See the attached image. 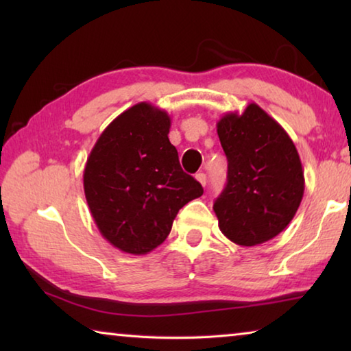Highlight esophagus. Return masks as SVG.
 Returning <instances> with one entry per match:
<instances>
[{
    "instance_id": "obj_1",
    "label": "esophagus",
    "mask_w": 351,
    "mask_h": 351,
    "mask_svg": "<svg viewBox=\"0 0 351 351\" xmlns=\"http://www.w3.org/2000/svg\"><path fill=\"white\" fill-rule=\"evenodd\" d=\"M195 178H197V181H198L203 187L207 184V176H206L204 173H197V175H195Z\"/></svg>"
}]
</instances>
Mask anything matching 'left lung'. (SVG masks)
Wrapping results in <instances>:
<instances>
[{
	"mask_svg": "<svg viewBox=\"0 0 351 351\" xmlns=\"http://www.w3.org/2000/svg\"><path fill=\"white\" fill-rule=\"evenodd\" d=\"M228 182L213 203L219 230L240 246L274 239L294 218L305 178L294 142L257 104L217 123Z\"/></svg>",
	"mask_w": 351,
	"mask_h": 351,
	"instance_id": "8db88e82",
	"label": "left lung"
}]
</instances>
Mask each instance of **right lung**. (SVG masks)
Returning <instances> with one entry per match:
<instances>
[{"mask_svg": "<svg viewBox=\"0 0 351 351\" xmlns=\"http://www.w3.org/2000/svg\"><path fill=\"white\" fill-rule=\"evenodd\" d=\"M169 132L167 112L136 104L104 130L88 156V207L104 239L123 252L158 247L181 207L203 195L201 184L182 171Z\"/></svg>", "mask_w": 351, "mask_h": 351, "instance_id": "add662e5", "label": "right lung"}]
</instances>
